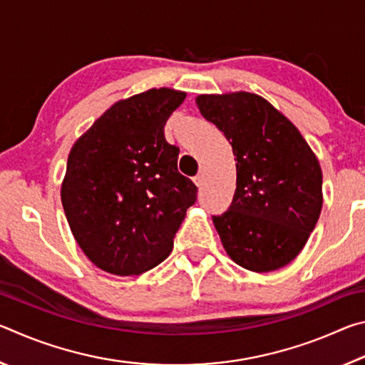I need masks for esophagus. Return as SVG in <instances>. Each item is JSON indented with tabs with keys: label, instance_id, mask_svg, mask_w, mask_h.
<instances>
[{
	"label": "esophagus",
	"instance_id": "esophagus-1",
	"mask_svg": "<svg viewBox=\"0 0 365 365\" xmlns=\"http://www.w3.org/2000/svg\"><path fill=\"white\" fill-rule=\"evenodd\" d=\"M193 182H195V185H196L197 188L202 187V183H205V174H197V175L193 178Z\"/></svg>",
	"mask_w": 365,
	"mask_h": 365
}]
</instances>
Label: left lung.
<instances>
[{
	"mask_svg": "<svg viewBox=\"0 0 365 365\" xmlns=\"http://www.w3.org/2000/svg\"><path fill=\"white\" fill-rule=\"evenodd\" d=\"M196 106L230 141L237 160L232 205L212 217L224 250L257 274L285 267L304 248L322 211L317 156L262 96L197 95Z\"/></svg>",
	"mask_w": 365,
	"mask_h": 365,
	"instance_id": "left-lung-1",
	"label": "left lung"
}]
</instances>
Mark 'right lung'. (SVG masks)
Wrapping results in <instances>:
<instances>
[{"label":"right lung","instance_id":"add662e5","mask_svg":"<svg viewBox=\"0 0 365 365\" xmlns=\"http://www.w3.org/2000/svg\"><path fill=\"white\" fill-rule=\"evenodd\" d=\"M185 96L164 86L117 101L72 146L61 201L76 242L104 272L156 267L195 205L196 185L177 169L180 150L164 138Z\"/></svg>","mask_w":365,"mask_h":365}]
</instances>
